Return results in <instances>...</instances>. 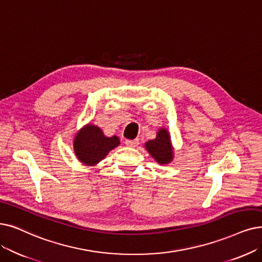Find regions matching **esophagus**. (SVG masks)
<instances>
[{"instance_id":"34e87169","label":"esophagus","mask_w":262,"mask_h":262,"mask_svg":"<svg viewBox=\"0 0 262 262\" xmlns=\"http://www.w3.org/2000/svg\"><path fill=\"white\" fill-rule=\"evenodd\" d=\"M124 143H125V145L129 146V147H138L140 144L139 140H127Z\"/></svg>"}]
</instances>
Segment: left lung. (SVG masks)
<instances>
[{
  "label": "left lung",
  "instance_id": "8db88e82",
  "mask_svg": "<svg viewBox=\"0 0 262 262\" xmlns=\"http://www.w3.org/2000/svg\"><path fill=\"white\" fill-rule=\"evenodd\" d=\"M145 149L159 164H169L174 159V148L170 132L166 128H159L156 138L145 143Z\"/></svg>",
  "mask_w": 262,
  "mask_h": 262
}]
</instances>
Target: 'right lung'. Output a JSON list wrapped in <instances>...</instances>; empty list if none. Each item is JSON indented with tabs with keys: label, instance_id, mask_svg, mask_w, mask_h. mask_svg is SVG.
<instances>
[{
	"label": "right lung",
	"instance_id": "1",
	"mask_svg": "<svg viewBox=\"0 0 262 262\" xmlns=\"http://www.w3.org/2000/svg\"><path fill=\"white\" fill-rule=\"evenodd\" d=\"M119 145L120 140L117 135L106 137L101 128L92 123L83 125L73 140L76 158L88 166L97 165Z\"/></svg>",
	"mask_w": 262,
	"mask_h": 262
}]
</instances>
